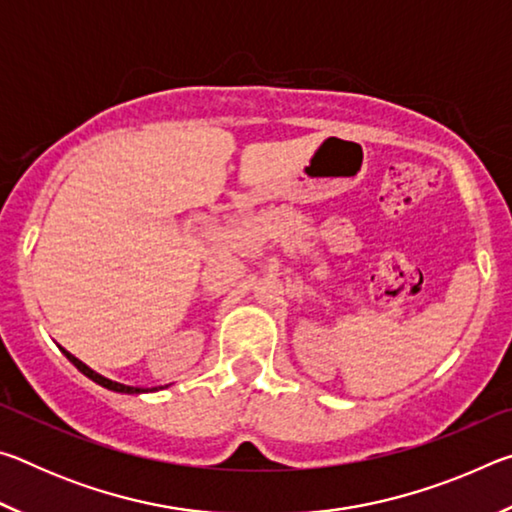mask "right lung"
I'll list each match as a JSON object with an SVG mask.
<instances>
[{
    "mask_svg": "<svg viewBox=\"0 0 512 512\" xmlns=\"http://www.w3.org/2000/svg\"><path fill=\"white\" fill-rule=\"evenodd\" d=\"M63 350V354L65 357L74 363L76 368H79L85 377L88 379H92L94 384H99V386H103V388H108V391H115V393H128V395H140V393H153V391H158V388H140V386H126V384H119V381H112V379H108V377H103V375H99L97 370H92L90 366H85V363L81 361V359H76L72 352H67L65 348H60ZM162 388V386H160ZM167 388V386H164Z\"/></svg>",
    "mask_w": 512,
    "mask_h": 512,
    "instance_id": "add662e5",
    "label": "right lung"
}]
</instances>
